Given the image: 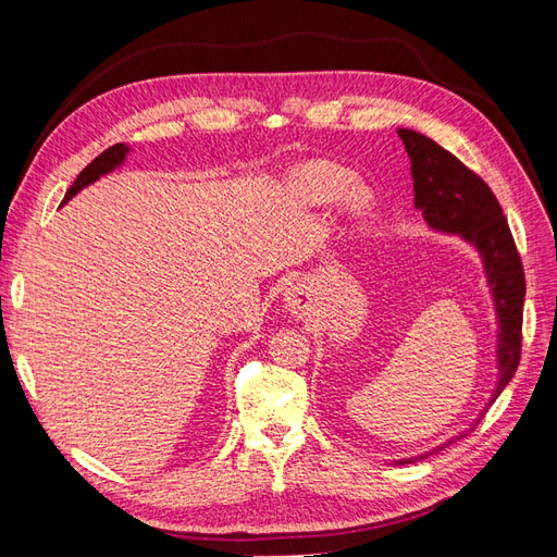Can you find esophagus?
<instances>
[{"instance_id":"obj_1","label":"esophagus","mask_w":557,"mask_h":557,"mask_svg":"<svg viewBox=\"0 0 557 557\" xmlns=\"http://www.w3.org/2000/svg\"><path fill=\"white\" fill-rule=\"evenodd\" d=\"M307 307H309V299H307V293L301 288H293L285 293V309H288L293 315L301 318L307 313Z\"/></svg>"}]
</instances>
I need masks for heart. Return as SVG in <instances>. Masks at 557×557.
<instances>
[{"label":"heart","mask_w":557,"mask_h":557,"mask_svg":"<svg viewBox=\"0 0 557 557\" xmlns=\"http://www.w3.org/2000/svg\"><path fill=\"white\" fill-rule=\"evenodd\" d=\"M352 181H356V176L344 170V166L327 160H315L299 166L293 183L297 195L311 207H327L344 195V211L352 221H364L374 211L376 197L372 188Z\"/></svg>","instance_id":"heart-1"}]
</instances>
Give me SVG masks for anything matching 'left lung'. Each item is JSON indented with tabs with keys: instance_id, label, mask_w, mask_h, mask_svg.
Masks as SVG:
<instances>
[{
	"instance_id": "obj_1",
	"label": "left lung",
	"mask_w": 557,
	"mask_h": 557,
	"mask_svg": "<svg viewBox=\"0 0 557 557\" xmlns=\"http://www.w3.org/2000/svg\"><path fill=\"white\" fill-rule=\"evenodd\" d=\"M397 134L411 160L413 207L423 213V221L430 230L458 237L479 252L497 320V383L491 399L485 401L474 423L453 434L444 444L413 455V458L395 460V465H409L467 436L513 379L520 362L525 274H522L507 218H504L499 201L485 181L467 170L458 158L450 156L446 148L425 137V134L407 127H399Z\"/></svg>"
}]
</instances>
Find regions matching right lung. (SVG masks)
Returning <instances> with one entry per match:
<instances>
[{"label":"right lung","mask_w":557,"mask_h":557,"mask_svg":"<svg viewBox=\"0 0 557 557\" xmlns=\"http://www.w3.org/2000/svg\"><path fill=\"white\" fill-rule=\"evenodd\" d=\"M129 150H132V148L125 146V144H115V146L107 148L102 156L95 158V160L86 166V170H83V172L76 176L72 188L66 190V195H64V199H62V205H66V201H70L74 195H78L83 188H88L90 183L99 181V176H107V174H111L113 170H117V166H123L125 160H127V156H129Z\"/></svg>","instance_id":"1"}]
</instances>
